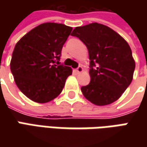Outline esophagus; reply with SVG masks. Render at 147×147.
Returning a JSON list of instances; mask_svg holds the SVG:
<instances>
[{
    "label": "esophagus",
    "mask_w": 147,
    "mask_h": 147,
    "mask_svg": "<svg viewBox=\"0 0 147 147\" xmlns=\"http://www.w3.org/2000/svg\"><path fill=\"white\" fill-rule=\"evenodd\" d=\"M76 71L78 73H82V71H83V69H82V66H78L76 69Z\"/></svg>",
    "instance_id": "34e87169"
}]
</instances>
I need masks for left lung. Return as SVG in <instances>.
<instances>
[{"label": "left lung", "mask_w": 147, "mask_h": 147, "mask_svg": "<svg viewBox=\"0 0 147 147\" xmlns=\"http://www.w3.org/2000/svg\"><path fill=\"white\" fill-rule=\"evenodd\" d=\"M72 36L87 47L91 81L81 88L83 96L96 105L115 102L133 80L135 61L127 42L107 26L92 23L76 27Z\"/></svg>", "instance_id": "obj_1"}]
</instances>
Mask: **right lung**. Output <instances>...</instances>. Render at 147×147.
<instances>
[{
	"label": "right lung",
	"instance_id": "obj_1",
	"mask_svg": "<svg viewBox=\"0 0 147 147\" xmlns=\"http://www.w3.org/2000/svg\"><path fill=\"white\" fill-rule=\"evenodd\" d=\"M72 29L62 24L45 23L16 43L10 70L17 87L28 98L47 103L62 92L72 69L59 65V60Z\"/></svg>",
	"mask_w": 147,
	"mask_h": 147
}]
</instances>
